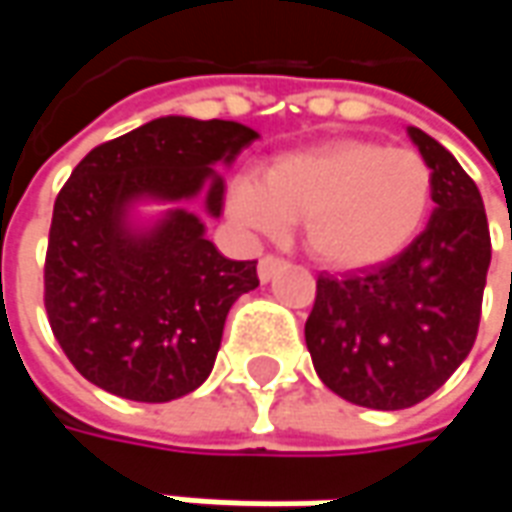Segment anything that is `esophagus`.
<instances>
[{"mask_svg":"<svg viewBox=\"0 0 512 512\" xmlns=\"http://www.w3.org/2000/svg\"><path fill=\"white\" fill-rule=\"evenodd\" d=\"M282 262H285V259H282V256H276V253H267V256H262V262H259V279L267 282V279L282 267Z\"/></svg>","mask_w":512,"mask_h":512,"instance_id":"obj_1","label":"esophagus"}]
</instances>
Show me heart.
Instances as JSON below:
<instances>
[{
	"label": "heart",
	"instance_id": "heart-1",
	"mask_svg": "<svg viewBox=\"0 0 512 512\" xmlns=\"http://www.w3.org/2000/svg\"><path fill=\"white\" fill-rule=\"evenodd\" d=\"M433 202V168L419 150L373 139H336L287 153L230 187V213L259 233L302 222L307 253L356 270L396 256L419 233Z\"/></svg>",
	"mask_w": 512,
	"mask_h": 512
}]
</instances>
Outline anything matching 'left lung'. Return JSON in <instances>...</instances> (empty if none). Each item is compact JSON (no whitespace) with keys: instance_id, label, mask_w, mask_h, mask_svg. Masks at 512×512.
<instances>
[{"instance_id":"obj_1","label":"left lung","mask_w":512,"mask_h":512,"mask_svg":"<svg viewBox=\"0 0 512 512\" xmlns=\"http://www.w3.org/2000/svg\"><path fill=\"white\" fill-rule=\"evenodd\" d=\"M410 139L433 168V219L382 265L319 273L305 342L319 379L347 402L404 410L467 359L479 333L490 227L476 182L424 130Z\"/></svg>"}]
</instances>
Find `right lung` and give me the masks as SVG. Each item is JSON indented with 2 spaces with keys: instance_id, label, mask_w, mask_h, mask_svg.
Returning <instances> with one entry per match:
<instances>
[{
  "instance_id": "obj_1",
  "label": "right lung",
  "mask_w": 512,
  "mask_h": 512,
  "mask_svg": "<svg viewBox=\"0 0 512 512\" xmlns=\"http://www.w3.org/2000/svg\"><path fill=\"white\" fill-rule=\"evenodd\" d=\"M256 130L165 116L102 142L56 196L45 253V310L70 364L133 402H170L213 370L230 305L259 287L256 262L225 259L205 225L170 213L150 236L122 227L136 196L190 199L210 179L207 210L225 205L210 165L233 162Z\"/></svg>"
}]
</instances>
